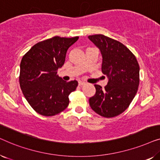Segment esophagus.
Listing matches in <instances>:
<instances>
[{"label":"esophagus","mask_w":160,"mask_h":160,"mask_svg":"<svg viewBox=\"0 0 160 160\" xmlns=\"http://www.w3.org/2000/svg\"><path fill=\"white\" fill-rule=\"evenodd\" d=\"M86 84V83H85L84 82H82V81H78V85L79 86H83V85Z\"/></svg>","instance_id":"1"}]
</instances>
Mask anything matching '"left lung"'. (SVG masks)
I'll list each match as a JSON object with an SVG mask.
<instances>
[{
  "instance_id": "1",
  "label": "left lung",
  "mask_w": 160,
  "mask_h": 160,
  "mask_svg": "<svg viewBox=\"0 0 160 160\" xmlns=\"http://www.w3.org/2000/svg\"><path fill=\"white\" fill-rule=\"evenodd\" d=\"M88 38L101 52L102 72L108 78L104 89L95 84L96 92L89 98V105L102 117H117L128 108L136 95L140 81L138 62L119 41L101 34Z\"/></svg>"
}]
</instances>
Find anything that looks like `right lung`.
I'll use <instances>...</instances> for the list:
<instances>
[{
  "label": "right lung",
  "instance_id": "1",
  "mask_svg": "<svg viewBox=\"0 0 160 160\" xmlns=\"http://www.w3.org/2000/svg\"><path fill=\"white\" fill-rule=\"evenodd\" d=\"M78 39L54 36L35 44L20 63L19 84L30 106L45 117L58 114L69 104L77 81L65 82L58 75L64 65L67 50Z\"/></svg>",
  "mask_w": 160,
  "mask_h": 160
}]
</instances>
